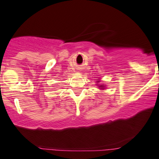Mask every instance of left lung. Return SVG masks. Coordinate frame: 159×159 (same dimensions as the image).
<instances>
[{"mask_svg":"<svg viewBox=\"0 0 159 159\" xmlns=\"http://www.w3.org/2000/svg\"><path fill=\"white\" fill-rule=\"evenodd\" d=\"M98 87H101V89H102L103 88V85H101V86H98Z\"/></svg>","mask_w":159,"mask_h":159,"instance_id":"8db88e82","label":"left lung"}]
</instances>
